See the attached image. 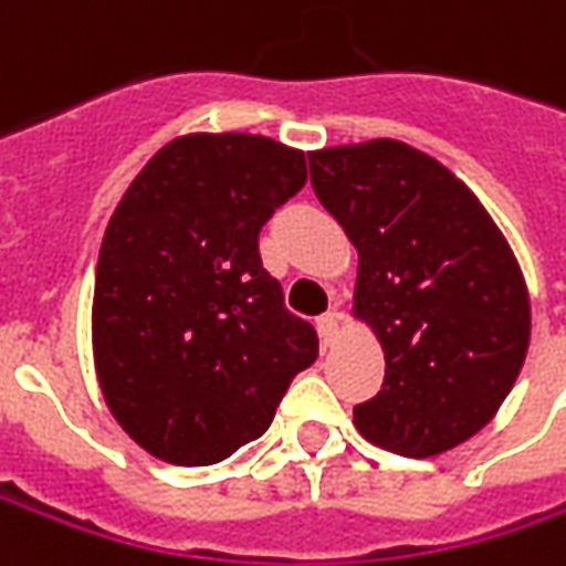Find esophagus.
<instances>
[{
	"mask_svg": "<svg viewBox=\"0 0 566 566\" xmlns=\"http://www.w3.org/2000/svg\"><path fill=\"white\" fill-rule=\"evenodd\" d=\"M315 327H317V337H321V343H324V346H331V343H334V337H337V331H339V312H337V308H331V312H324V315L317 317Z\"/></svg>",
	"mask_w": 566,
	"mask_h": 566,
	"instance_id": "1",
	"label": "esophagus"
}]
</instances>
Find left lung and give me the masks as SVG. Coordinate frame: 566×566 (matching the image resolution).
Segmentation results:
<instances>
[{
	"mask_svg": "<svg viewBox=\"0 0 566 566\" xmlns=\"http://www.w3.org/2000/svg\"><path fill=\"white\" fill-rule=\"evenodd\" d=\"M317 201L359 251L353 317L384 349L371 444L438 457L479 434L530 349V290L504 232L444 164L375 138L308 154Z\"/></svg>",
	"mask_w": 566,
	"mask_h": 566,
	"instance_id": "obj_1",
	"label": "left lung"
}]
</instances>
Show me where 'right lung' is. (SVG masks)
Returning <instances> with one entry per match:
<instances>
[{
  "label": "right lung",
  "instance_id": "1",
  "mask_svg": "<svg viewBox=\"0 0 566 566\" xmlns=\"http://www.w3.org/2000/svg\"><path fill=\"white\" fill-rule=\"evenodd\" d=\"M305 154L245 132L164 144L99 245L94 368L122 431L150 457L210 467L261 438L315 327L283 305L258 232L305 186Z\"/></svg>",
  "mask_w": 566,
  "mask_h": 566
}]
</instances>
